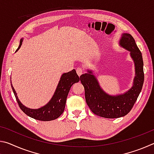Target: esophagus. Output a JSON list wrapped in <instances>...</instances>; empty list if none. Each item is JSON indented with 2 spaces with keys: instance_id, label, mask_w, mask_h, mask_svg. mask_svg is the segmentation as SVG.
<instances>
[{
  "instance_id": "1",
  "label": "esophagus",
  "mask_w": 154,
  "mask_h": 154,
  "mask_svg": "<svg viewBox=\"0 0 154 154\" xmlns=\"http://www.w3.org/2000/svg\"><path fill=\"white\" fill-rule=\"evenodd\" d=\"M76 71H77V75H79V76H81V75H82V73H83V70L82 68H80V67H79V68H77V69H76Z\"/></svg>"
}]
</instances>
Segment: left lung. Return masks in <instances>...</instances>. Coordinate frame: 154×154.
<instances>
[{
	"label": "left lung",
	"instance_id": "left-lung-1",
	"mask_svg": "<svg viewBox=\"0 0 154 154\" xmlns=\"http://www.w3.org/2000/svg\"><path fill=\"white\" fill-rule=\"evenodd\" d=\"M119 44L130 51L135 64V75L132 87L124 94L109 96L101 89L91 71L82 75L80 80L85 89V98L90 110L96 116L105 118H118L125 116L133 107L144 82L142 54L134 38L130 34L122 35Z\"/></svg>",
	"mask_w": 154,
	"mask_h": 154
}]
</instances>
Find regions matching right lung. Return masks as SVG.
I'll return each mask as SVG.
<instances>
[{
  "label": "right lung",
  "instance_id": "right-lung-1",
  "mask_svg": "<svg viewBox=\"0 0 154 154\" xmlns=\"http://www.w3.org/2000/svg\"><path fill=\"white\" fill-rule=\"evenodd\" d=\"M22 39L20 40V45L16 51H17L22 45ZM79 81V77L75 69L66 73H64L62 75L56 92L51 100L45 106L38 109H28L23 105L18 99L17 94L14 87L12 86V84L11 85L18 105L24 113L30 118L37 119V120L51 121L59 118L63 113L65 105H66V98L70 89L75 83H77Z\"/></svg>",
  "mask_w": 154,
  "mask_h": 154
}]
</instances>
